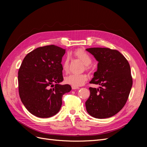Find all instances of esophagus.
Wrapping results in <instances>:
<instances>
[{"mask_svg": "<svg viewBox=\"0 0 147 147\" xmlns=\"http://www.w3.org/2000/svg\"><path fill=\"white\" fill-rule=\"evenodd\" d=\"M72 90H77V89H79L78 87H76V86H72Z\"/></svg>", "mask_w": 147, "mask_h": 147, "instance_id": "obj_1", "label": "esophagus"}]
</instances>
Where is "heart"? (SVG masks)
<instances>
[{
	"label": "heart",
	"instance_id": "heart-1",
	"mask_svg": "<svg viewBox=\"0 0 147 147\" xmlns=\"http://www.w3.org/2000/svg\"><path fill=\"white\" fill-rule=\"evenodd\" d=\"M73 55L86 65V69L87 70L90 69V67L89 65H90L92 63V57L87 52L82 50V49H77V50L74 51ZM69 59L68 57H66L63 63V70L64 72H67L69 70ZM87 79L88 77L86 75L84 74H71L65 77V82L67 84H70L73 86L78 87L83 85L84 82L87 80Z\"/></svg>",
	"mask_w": 147,
	"mask_h": 147
}]
</instances>
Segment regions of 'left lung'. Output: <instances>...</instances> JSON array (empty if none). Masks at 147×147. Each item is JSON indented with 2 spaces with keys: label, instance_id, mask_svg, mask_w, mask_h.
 Instances as JSON below:
<instances>
[{
  "label": "left lung",
  "instance_id": "obj_1",
  "mask_svg": "<svg viewBox=\"0 0 147 147\" xmlns=\"http://www.w3.org/2000/svg\"><path fill=\"white\" fill-rule=\"evenodd\" d=\"M86 50L99 62L90 83L101 87H90L86 109L91 116L106 118L113 116L126 104L132 85L131 68L121 53L108 48H90Z\"/></svg>",
  "mask_w": 147,
  "mask_h": 147
}]
</instances>
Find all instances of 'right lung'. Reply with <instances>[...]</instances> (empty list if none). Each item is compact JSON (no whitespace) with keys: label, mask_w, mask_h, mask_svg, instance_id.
I'll return each instance as SVG.
<instances>
[{"label":"right lung","mask_w":147,"mask_h":147,"mask_svg":"<svg viewBox=\"0 0 147 147\" xmlns=\"http://www.w3.org/2000/svg\"><path fill=\"white\" fill-rule=\"evenodd\" d=\"M65 50L51 45L38 47L25 56L18 71L19 94L29 112L49 118L59 112L62 97L72 90L63 81L62 58Z\"/></svg>","instance_id":"right-lung-1"}]
</instances>
